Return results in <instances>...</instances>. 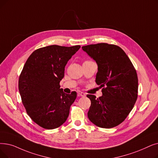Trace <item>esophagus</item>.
Returning a JSON list of instances; mask_svg holds the SVG:
<instances>
[{
  "label": "esophagus",
  "mask_w": 158,
  "mask_h": 158,
  "mask_svg": "<svg viewBox=\"0 0 158 158\" xmlns=\"http://www.w3.org/2000/svg\"><path fill=\"white\" fill-rule=\"evenodd\" d=\"M77 95L79 96V97H84V96L86 95V94H85V93H84V92H83L79 91V92H77Z\"/></svg>",
  "instance_id": "34e87169"
}]
</instances>
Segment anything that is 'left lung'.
I'll use <instances>...</instances> for the list:
<instances>
[{"instance_id": "8db88e82", "label": "left lung", "mask_w": 158, "mask_h": 158, "mask_svg": "<svg viewBox=\"0 0 158 158\" xmlns=\"http://www.w3.org/2000/svg\"><path fill=\"white\" fill-rule=\"evenodd\" d=\"M98 64L95 82L102 89V95L91 101L88 117L94 125L110 128L119 125L132 110L138 98V79L135 68L120 47L99 43L82 47Z\"/></svg>"}]
</instances>
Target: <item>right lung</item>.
Segmentation results:
<instances>
[{
  "instance_id": "obj_1",
  "label": "right lung",
  "mask_w": 158,
  "mask_h": 158,
  "mask_svg": "<svg viewBox=\"0 0 158 158\" xmlns=\"http://www.w3.org/2000/svg\"><path fill=\"white\" fill-rule=\"evenodd\" d=\"M81 48L51 45L34 51L27 59L19 80L23 104L31 119L45 129L62 125L77 93L60 88L68 61Z\"/></svg>"
}]
</instances>
